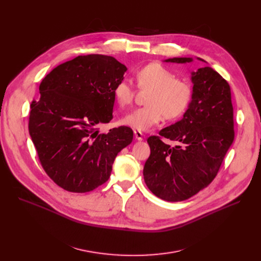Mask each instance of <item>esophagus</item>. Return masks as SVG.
<instances>
[{
	"instance_id": "34e87169",
	"label": "esophagus",
	"mask_w": 261,
	"mask_h": 261,
	"mask_svg": "<svg viewBox=\"0 0 261 261\" xmlns=\"http://www.w3.org/2000/svg\"><path fill=\"white\" fill-rule=\"evenodd\" d=\"M134 136L136 138V140H142L143 139V134L141 131H138V130H134Z\"/></svg>"
}]
</instances>
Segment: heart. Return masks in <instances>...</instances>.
<instances>
[{
  "label": "heart",
  "instance_id": "heart-1",
  "mask_svg": "<svg viewBox=\"0 0 261 261\" xmlns=\"http://www.w3.org/2000/svg\"><path fill=\"white\" fill-rule=\"evenodd\" d=\"M137 86L142 90H150L146 106L138 107L128 113L122 123L134 130L146 131L161 122L165 116L168 120L179 118L188 109L192 100L190 84L175 77L174 73L165 66L152 63L142 67L136 73ZM134 87L128 80L120 81L114 95L122 107L132 103Z\"/></svg>",
  "mask_w": 261,
  "mask_h": 261
}]
</instances>
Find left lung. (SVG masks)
<instances>
[{"instance_id": "left-lung-1", "label": "left lung", "mask_w": 261, "mask_h": 261, "mask_svg": "<svg viewBox=\"0 0 261 261\" xmlns=\"http://www.w3.org/2000/svg\"><path fill=\"white\" fill-rule=\"evenodd\" d=\"M203 61L202 59H199ZM192 58L165 62L190 63ZM192 101L184 118L150 136L151 155L143 167L147 188L166 201H182L206 188L216 177L234 139L233 107L228 83L211 67L192 72ZM164 137L176 141L170 147Z\"/></svg>"}]
</instances>
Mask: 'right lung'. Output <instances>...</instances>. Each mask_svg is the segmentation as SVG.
<instances>
[{"label": "right lung", "instance_id": "obj_1", "mask_svg": "<svg viewBox=\"0 0 261 261\" xmlns=\"http://www.w3.org/2000/svg\"><path fill=\"white\" fill-rule=\"evenodd\" d=\"M125 65L104 55L79 56L50 71L33 100L29 132L46 174L66 191L86 193L104 184L131 143L126 126L99 133L113 119L114 89Z\"/></svg>", "mask_w": 261, "mask_h": 261}]
</instances>
